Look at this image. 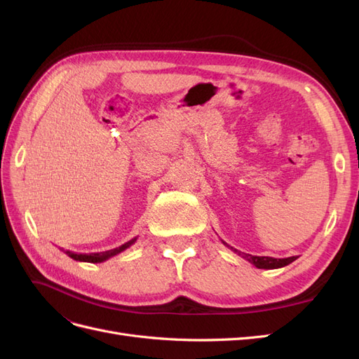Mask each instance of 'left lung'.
<instances>
[{
    "label": "left lung",
    "instance_id": "obj_1",
    "mask_svg": "<svg viewBox=\"0 0 359 359\" xmlns=\"http://www.w3.org/2000/svg\"><path fill=\"white\" fill-rule=\"evenodd\" d=\"M223 244L226 247H229L231 250H233L235 253L240 255L241 257H244L245 260H248L250 264H253L256 268L259 269H277V268H283L289 264H292L293 260H297V256H292V257H285V259H276V257H268V256H252V255H247V253H241L238 252L236 248L227 245L224 241Z\"/></svg>",
    "mask_w": 359,
    "mask_h": 359
}]
</instances>
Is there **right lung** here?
<instances>
[{
  "mask_svg": "<svg viewBox=\"0 0 359 359\" xmlns=\"http://www.w3.org/2000/svg\"><path fill=\"white\" fill-rule=\"evenodd\" d=\"M136 240H137V236L136 238H133V240H130V241H127V243H124L123 245H119V247H116V248H112V250H107V252H100V253H90V255H78V253H73V252H66V255L67 256H70L72 259H74V260H79V262H90V264H100V262H104V260H107L109 257H112V256H116L118 253H121V252H124V250H127L130 245H133L135 243H136Z\"/></svg>",
  "mask_w": 359,
  "mask_h": 359,
  "instance_id": "obj_1",
  "label": "right lung"
}]
</instances>
